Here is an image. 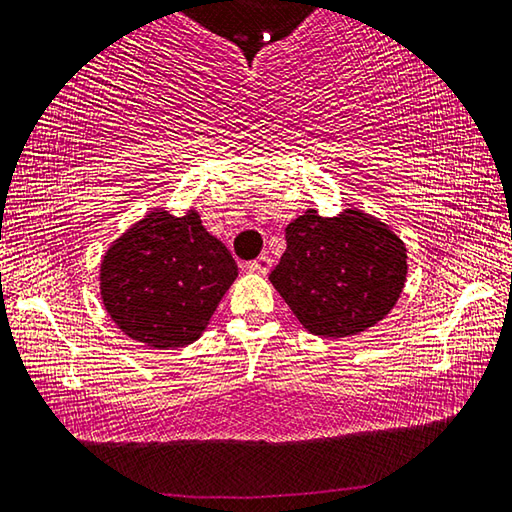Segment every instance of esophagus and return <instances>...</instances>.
Listing matches in <instances>:
<instances>
[{
	"instance_id": "1",
	"label": "esophagus",
	"mask_w": 512,
	"mask_h": 512,
	"mask_svg": "<svg viewBox=\"0 0 512 512\" xmlns=\"http://www.w3.org/2000/svg\"><path fill=\"white\" fill-rule=\"evenodd\" d=\"M248 269L253 271V273H269V271H271V257H269V255L257 257L255 262L248 264Z\"/></svg>"
}]
</instances>
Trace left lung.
<instances>
[{
    "mask_svg": "<svg viewBox=\"0 0 512 512\" xmlns=\"http://www.w3.org/2000/svg\"><path fill=\"white\" fill-rule=\"evenodd\" d=\"M285 239L269 280L312 335H358L399 300L408 273L405 246L360 209L332 218L310 209L287 225Z\"/></svg>",
    "mask_w": 512,
    "mask_h": 512,
    "instance_id": "8db88e82",
    "label": "left lung"
}]
</instances>
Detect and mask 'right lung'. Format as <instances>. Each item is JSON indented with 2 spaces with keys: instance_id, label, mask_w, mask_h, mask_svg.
Returning <instances> with one entry per match:
<instances>
[{
  "instance_id": "1",
  "label": "right lung",
  "mask_w": 512,
  "mask_h": 512,
  "mask_svg": "<svg viewBox=\"0 0 512 512\" xmlns=\"http://www.w3.org/2000/svg\"><path fill=\"white\" fill-rule=\"evenodd\" d=\"M237 278V262L196 212H152L107 250L102 300L136 342L180 348L196 342Z\"/></svg>"
}]
</instances>
